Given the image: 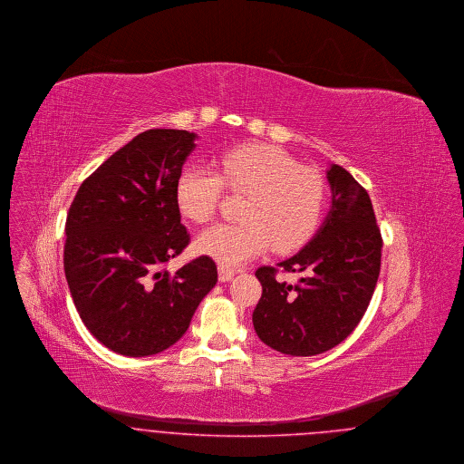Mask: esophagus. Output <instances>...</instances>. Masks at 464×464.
I'll return each mask as SVG.
<instances>
[{"instance_id":"obj_1","label":"esophagus","mask_w":464,"mask_h":464,"mask_svg":"<svg viewBox=\"0 0 464 464\" xmlns=\"http://www.w3.org/2000/svg\"><path fill=\"white\" fill-rule=\"evenodd\" d=\"M235 270L231 268H226V266H218V280L220 282H229L233 276H235Z\"/></svg>"}]
</instances>
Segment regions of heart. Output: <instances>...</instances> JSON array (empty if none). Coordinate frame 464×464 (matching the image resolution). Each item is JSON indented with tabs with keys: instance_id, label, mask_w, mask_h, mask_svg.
I'll use <instances>...</instances> for the list:
<instances>
[{
	"instance_id": "heart-1",
	"label": "heart",
	"mask_w": 464,
	"mask_h": 464,
	"mask_svg": "<svg viewBox=\"0 0 464 464\" xmlns=\"http://www.w3.org/2000/svg\"><path fill=\"white\" fill-rule=\"evenodd\" d=\"M224 189L246 196L242 222L218 224L196 238V248L220 266L237 268L268 248L295 252L317 231L326 186L321 173L275 145H244L218 158V173L186 166L175 184L182 218L203 224L216 216Z\"/></svg>"
}]
</instances>
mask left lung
I'll list each match as a JSON object with an SVG mask.
<instances>
[{
  "mask_svg": "<svg viewBox=\"0 0 464 464\" xmlns=\"http://www.w3.org/2000/svg\"><path fill=\"white\" fill-rule=\"evenodd\" d=\"M331 208L315 237L293 257L261 266L263 285L252 323L257 336L282 354H323L343 342L362 319L381 273L382 237L366 189L331 164ZM296 272L289 285L276 273Z\"/></svg>",
  "mask_w": 464,
  "mask_h": 464,
  "instance_id": "obj_1",
  "label": "left lung"
}]
</instances>
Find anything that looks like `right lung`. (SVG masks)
<instances>
[{"mask_svg":"<svg viewBox=\"0 0 464 464\" xmlns=\"http://www.w3.org/2000/svg\"><path fill=\"white\" fill-rule=\"evenodd\" d=\"M196 135L149 130L111 154L79 188L66 218L64 275L91 334L117 354H158L182 338L218 266L199 256L164 265L189 246L175 184Z\"/></svg>","mask_w":464,"mask_h":464,"instance_id":"right-lung-1","label":"right lung"}]
</instances>
